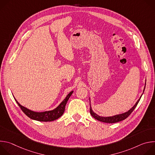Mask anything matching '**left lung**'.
I'll return each instance as SVG.
<instances>
[{"instance_id":"obj_1","label":"left lung","mask_w":155,"mask_h":155,"mask_svg":"<svg viewBox=\"0 0 155 155\" xmlns=\"http://www.w3.org/2000/svg\"><path fill=\"white\" fill-rule=\"evenodd\" d=\"M145 84H146V83H145ZM145 90V87H144V90H143V91ZM142 96L140 97V98L139 99V100L137 101V102L136 103V104L132 107L129 110H128L127 112H125V113H123V114H118V115H114V116H112V117H101L99 115H98L97 114H96V113H94L93 110H92V108L91 107V104H90V114L91 115H92V117L93 118H94L95 119H96L97 120H99L100 121H102V122H104V123H117V122H119V121H123L124 120H125L126 118H127L130 115V114L133 112V110L135 109V108L136 107V106L137 105Z\"/></svg>"}]
</instances>
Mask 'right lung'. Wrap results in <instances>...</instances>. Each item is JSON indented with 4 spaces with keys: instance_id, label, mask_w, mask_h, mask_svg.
Returning <instances> with one entry per match:
<instances>
[{
    "instance_id": "right-lung-1",
    "label": "right lung",
    "mask_w": 155,
    "mask_h": 155,
    "mask_svg": "<svg viewBox=\"0 0 155 155\" xmlns=\"http://www.w3.org/2000/svg\"><path fill=\"white\" fill-rule=\"evenodd\" d=\"M73 91L68 94L66 97L63 100V101L54 110H50V111H46L43 112H36L32 111V110L22 106L15 98L16 103L21 108V109L29 118L32 120L39 121H52L55 120H57L59 117H61L64 112L65 107L67 104L69 97L73 93Z\"/></svg>"
}]
</instances>
